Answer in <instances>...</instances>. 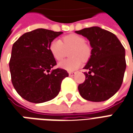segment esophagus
I'll list each match as a JSON object with an SVG mask.
<instances>
[{"mask_svg": "<svg viewBox=\"0 0 133 133\" xmlns=\"http://www.w3.org/2000/svg\"><path fill=\"white\" fill-rule=\"evenodd\" d=\"M76 75V72H69V75L71 77H73L75 76Z\"/></svg>", "mask_w": 133, "mask_h": 133, "instance_id": "34e87169", "label": "esophagus"}]
</instances>
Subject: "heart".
<instances>
[{"label":"heart","mask_w":133,"mask_h":133,"mask_svg":"<svg viewBox=\"0 0 133 133\" xmlns=\"http://www.w3.org/2000/svg\"><path fill=\"white\" fill-rule=\"evenodd\" d=\"M85 42V39L82 36L70 34L64 36L63 42L58 39H54L49 45V51L55 60L61 61L67 51L72 49L70 53L71 58L60 62L58 67L68 71H74L80 67L82 61H87L91 56V48Z\"/></svg>","instance_id":"1"}]
</instances>
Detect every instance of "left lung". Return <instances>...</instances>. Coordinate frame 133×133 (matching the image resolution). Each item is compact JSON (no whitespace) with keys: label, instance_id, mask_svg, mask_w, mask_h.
Listing matches in <instances>:
<instances>
[{"label":"left lung","instance_id":"left-lung-1","mask_svg":"<svg viewBox=\"0 0 133 133\" xmlns=\"http://www.w3.org/2000/svg\"><path fill=\"white\" fill-rule=\"evenodd\" d=\"M75 33L86 37L91 47V56L84 69L85 80L78 86L83 99L91 102H104L118 91L126 68L125 51L110 31L99 26L84 28ZM91 72L94 74L91 75Z\"/></svg>","mask_w":133,"mask_h":133}]
</instances>
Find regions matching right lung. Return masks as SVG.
I'll return each mask as SVG.
<instances>
[{
    "label": "right lung",
    "instance_id": "1",
    "mask_svg": "<svg viewBox=\"0 0 133 133\" xmlns=\"http://www.w3.org/2000/svg\"><path fill=\"white\" fill-rule=\"evenodd\" d=\"M62 31L36 29L22 35L12 48L10 71L13 87L23 99L35 104L54 99L62 80L68 76L65 70L51 71L56 61L49 45Z\"/></svg>",
    "mask_w": 133,
    "mask_h": 133
}]
</instances>
